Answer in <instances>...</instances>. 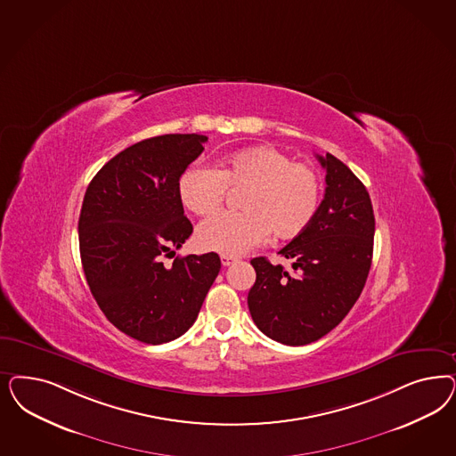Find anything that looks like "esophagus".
<instances>
[{
  "instance_id": "obj_1",
  "label": "esophagus",
  "mask_w": 456,
  "mask_h": 456,
  "mask_svg": "<svg viewBox=\"0 0 456 456\" xmlns=\"http://www.w3.org/2000/svg\"><path fill=\"white\" fill-rule=\"evenodd\" d=\"M236 262L235 256H230V255H221V264L223 266H230Z\"/></svg>"
}]
</instances>
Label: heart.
<instances>
[{"mask_svg": "<svg viewBox=\"0 0 456 456\" xmlns=\"http://www.w3.org/2000/svg\"><path fill=\"white\" fill-rule=\"evenodd\" d=\"M228 188L247 190L241 213H216L198 228L201 248L243 255L264 243L270 233L280 240L300 235L321 205V179L302 162L275 147H251L221 162L220 169L194 164L177 183L183 205L196 215L215 211Z\"/></svg>", "mask_w": 456, "mask_h": 456, "instance_id": "b5f03b06", "label": "heart"}]
</instances>
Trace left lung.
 Returning <instances> with one entry per match:
<instances>
[{
  "instance_id": "1",
  "label": "left lung",
  "mask_w": 456,
  "mask_h": 456,
  "mask_svg": "<svg viewBox=\"0 0 456 456\" xmlns=\"http://www.w3.org/2000/svg\"><path fill=\"white\" fill-rule=\"evenodd\" d=\"M317 159L325 169V194L309 226L279 251L294 273L265 256L248 309L256 327L277 342L305 346L329 334L353 309L372 262L374 211L366 186L332 154Z\"/></svg>"
}]
</instances>
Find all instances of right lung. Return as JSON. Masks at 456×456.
<instances>
[{"instance_id": "1", "label": "right lung", "mask_w": 456, "mask_h": 456, "mask_svg": "<svg viewBox=\"0 0 456 456\" xmlns=\"http://www.w3.org/2000/svg\"><path fill=\"white\" fill-rule=\"evenodd\" d=\"M206 141L200 134L144 139L107 162L84 196L78 243L90 292L109 322L144 344L183 336L220 272L215 251L162 264L192 233L177 183Z\"/></svg>"}]
</instances>
